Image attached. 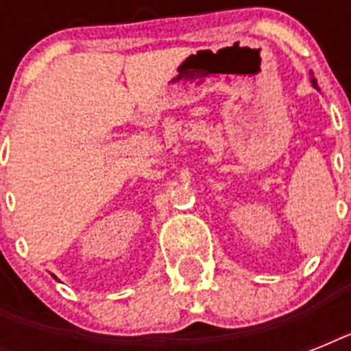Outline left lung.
I'll return each instance as SVG.
<instances>
[{
  "label": "left lung",
  "instance_id": "obj_1",
  "mask_svg": "<svg viewBox=\"0 0 351 351\" xmlns=\"http://www.w3.org/2000/svg\"><path fill=\"white\" fill-rule=\"evenodd\" d=\"M311 84H313V87H317V80L313 78V73H311Z\"/></svg>",
  "mask_w": 351,
  "mask_h": 351
}]
</instances>
